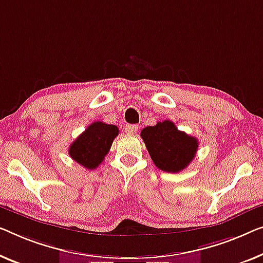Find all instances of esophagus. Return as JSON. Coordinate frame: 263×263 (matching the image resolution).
Masks as SVG:
<instances>
[{"mask_svg":"<svg viewBox=\"0 0 263 263\" xmlns=\"http://www.w3.org/2000/svg\"><path fill=\"white\" fill-rule=\"evenodd\" d=\"M137 131H138V125L127 124L126 126H125V132L130 133V135H135V133H136Z\"/></svg>","mask_w":263,"mask_h":263,"instance_id":"esophagus-1","label":"esophagus"}]
</instances>
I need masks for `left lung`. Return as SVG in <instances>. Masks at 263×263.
<instances>
[{
    "mask_svg": "<svg viewBox=\"0 0 263 263\" xmlns=\"http://www.w3.org/2000/svg\"><path fill=\"white\" fill-rule=\"evenodd\" d=\"M151 159L158 169L165 172L183 171L193 162L198 148L195 137L179 131L170 120L147 126L140 132Z\"/></svg>",
    "mask_w": 263,
    "mask_h": 263,
    "instance_id": "1",
    "label": "left lung"
}]
</instances>
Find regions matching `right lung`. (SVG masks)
<instances>
[{
	"label": "right lung",
	"mask_w": 263,
	"mask_h": 263,
	"mask_svg": "<svg viewBox=\"0 0 263 263\" xmlns=\"http://www.w3.org/2000/svg\"><path fill=\"white\" fill-rule=\"evenodd\" d=\"M118 133L119 128L116 125L94 121L72 143L68 154L86 169H97L108 154Z\"/></svg>",
	"instance_id": "right-lung-1"
}]
</instances>
